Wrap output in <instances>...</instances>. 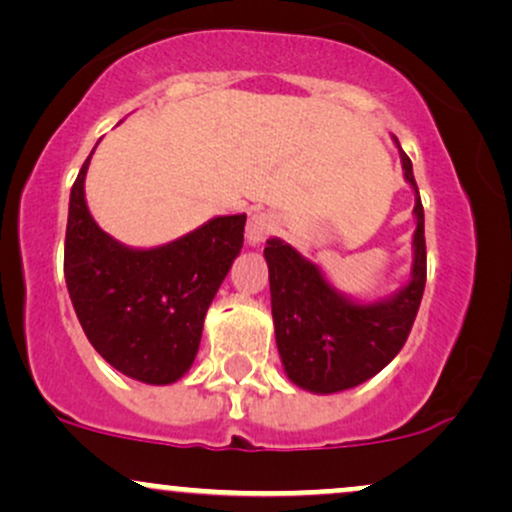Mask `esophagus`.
<instances>
[{"label":"esophagus","instance_id":"34e87169","mask_svg":"<svg viewBox=\"0 0 512 512\" xmlns=\"http://www.w3.org/2000/svg\"><path fill=\"white\" fill-rule=\"evenodd\" d=\"M276 231V219L269 211H255L248 219V228H245V238L250 245H260Z\"/></svg>","mask_w":512,"mask_h":512}]
</instances>
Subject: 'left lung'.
<instances>
[{
    "instance_id": "1",
    "label": "left lung",
    "mask_w": 512,
    "mask_h": 512,
    "mask_svg": "<svg viewBox=\"0 0 512 512\" xmlns=\"http://www.w3.org/2000/svg\"><path fill=\"white\" fill-rule=\"evenodd\" d=\"M399 146V144H397ZM404 178L416 192L414 269L395 298L358 305L339 296L313 262L291 245L267 240L274 334L286 373L310 392H342L380 373L407 342L426 286L424 204L409 156L402 151Z\"/></svg>"
}]
</instances>
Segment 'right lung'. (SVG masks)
<instances>
[{
    "mask_svg": "<svg viewBox=\"0 0 512 512\" xmlns=\"http://www.w3.org/2000/svg\"><path fill=\"white\" fill-rule=\"evenodd\" d=\"M81 166L69 197L64 279L88 342L110 366L149 385L182 378L195 361L221 281L243 248L245 214L216 216L185 238L129 250L88 214Z\"/></svg>",
    "mask_w": 512,
    "mask_h": 512,
    "instance_id": "obj_1",
    "label": "right lung"
}]
</instances>
